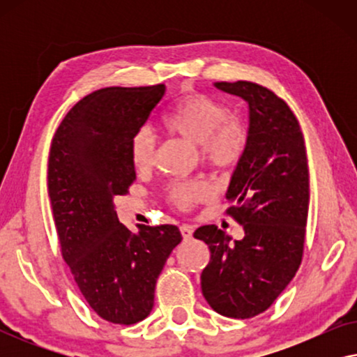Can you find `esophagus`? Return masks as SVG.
I'll return each instance as SVG.
<instances>
[{
  "label": "esophagus",
  "mask_w": 357,
  "mask_h": 357,
  "mask_svg": "<svg viewBox=\"0 0 357 357\" xmlns=\"http://www.w3.org/2000/svg\"><path fill=\"white\" fill-rule=\"evenodd\" d=\"M180 232H182L183 241H190V238L193 237V227L188 226V224H182V226H180Z\"/></svg>",
  "instance_id": "esophagus-1"
}]
</instances>
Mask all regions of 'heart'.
I'll return each instance as SVG.
<instances>
[{
    "instance_id": "heart-1",
    "label": "heart",
    "mask_w": 357,
    "mask_h": 357,
    "mask_svg": "<svg viewBox=\"0 0 357 357\" xmlns=\"http://www.w3.org/2000/svg\"><path fill=\"white\" fill-rule=\"evenodd\" d=\"M227 109L203 94L185 97L162 116L164 130L199 146L203 159L218 169H231L245 154L248 131L241 120L227 116ZM155 141L149 130H138L131 136L130 158L136 169H148L154 162ZM208 185L202 180L177 182L169 190L170 199L178 208L206 198Z\"/></svg>"
}]
</instances>
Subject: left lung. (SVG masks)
<instances>
[{
	"mask_svg": "<svg viewBox=\"0 0 357 357\" xmlns=\"http://www.w3.org/2000/svg\"><path fill=\"white\" fill-rule=\"evenodd\" d=\"M247 104L248 144L226 192L229 214L245 236L232 241L216 226L193 237L209 247L202 291L213 310L250 319L270 307L299 270L309 214L304 136L289 105L257 82H214Z\"/></svg>",
	"mask_w": 357,
	"mask_h": 357,
	"instance_id": "8db88e82",
	"label": "left lung"
}]
</instances>
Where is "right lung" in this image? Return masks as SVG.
Wrapping results in <instances>:
<instances>
[{
    "label": "right lung",
    "instance_id": "right-lung-1",
    "mask_svg": "<svg viewBox=\"0 0 357 357\" xmlns=\"http://www.w3.org/2000/svg\"><path fill=\"white\" fill-rule=\"evenodd\" d=\"M164 96V84L94 91L68 112L52 141L48 197L63 258L87 304L112 324L151 314L155 281L182 242L172 224L131 232L114 204L136 178L131 136Z\"/></svg>",
    "mask_w": 357,
    "mask_h": 357
}]
</instances>
